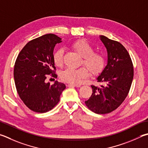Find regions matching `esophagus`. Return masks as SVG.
<instances>
[{
	"label": "esophagus",
	"instance_id": "obj_1",
	"mask_svg": "<svg viewBox=\"0 0 148 148\" xmlns=\"http://www.w3.org/2000/svg\"><path fill=\"white\" fill-rule=\"evenodd\" d=\"M69 87H79L80 86V85H74V84H69Z\"/></svg>",
	"mask_w": 148,
	"mask_h": 148
}]
</instances>
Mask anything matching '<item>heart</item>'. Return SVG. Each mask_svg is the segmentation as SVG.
I'll return each mask as SVG.
<instances>
[{"mask_svg": "<svg viewBox=\"0 0 148 148\" xmlns=\"http://www.w3.org/2000/svg\"><path fill=\"white\" fill-rule=\"evenodd\" d=\"M72 48L83 58L82 64L85 67L78 69H66L61 74V78L63 81L72 84L78 85L82 79L88 76V71L93 74H98L103 68L105 61L100 53L95 52L94 48L89 42L84 39H79L73 42ZM64 50L62 48L56 50L53 55V61L57 66H62L63 63Z\"/></svg>", "mask_w": 148, "mask_h": 148, "instance_id": "b5f03b06", "label": "heart"}]
</instances>
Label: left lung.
Instances as JSON below:
<instances>
[{
    "instance_id": "left-lung-1",
    "label": "left lung",
    "mask_w": 148,
    "mask_h": 148,
    "mask_svg": "<svg viewBox=\"0 0 148 148\" xmlns=\"http://www.w3.org/2000/svg\"><path fill=\"white\" fill-rule=\"evenodd\" d=\"M100 38L107 51V64L97 77L103 85H91L92 94L85 103L95 113L107 114L116 109L127 97L134 71L130 56L120 42L104 36Z\"/></svg>"
}]
</instances>
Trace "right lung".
Wrapping results in <instances>:
<instances>
[{
  "instance_id": "obj_1",
  "label": "right lung",
  "mask_w": 148,
  "mask_h": 148,
  "mask_svg": "<svg viewBox=\"0 0 148 148\" xmlns=\"http://www.w3.org/2000/svg\"><path fill=\"white\" fill-rule=\"evenodd\" d=\"M61 41L52 34L37 37L24 47L16 60L13 71L16 89L23 103L34 112L43 113L52 109L66 88L58 81L53 85L46 82L48 75L58 77L53 52Z\"/></svg>"
}]
</instances>
